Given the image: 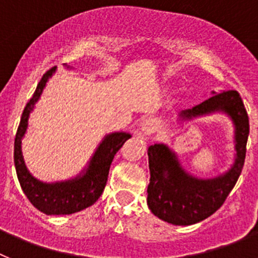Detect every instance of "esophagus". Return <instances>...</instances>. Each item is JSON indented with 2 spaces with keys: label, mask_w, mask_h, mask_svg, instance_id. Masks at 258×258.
Segmentation results:
<instances>
[{
  "label": "esophagus",
  "mask_w": 258,
  "mask_h": 258,
  "mask_svg": "<svg viewBox=\"0 0 258 258\" xmlns=\"http://www.w3.org/2000/svg\"><path fill=\"white\" fill-rule=\"evenodd\" d=\"M157 131V122L155 120H145L141 122L140 126V136L141 137H150Z\"/></svg>",
  "instance_id": "34e87169"
}]
</instances>
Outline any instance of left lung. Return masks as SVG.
I'll use <instances>...</instances> for the list:
<instances>
[{"mask_svg": "<svg viewBox=\"0 0 258 258\" xmlns=\"http://www.w3.org/2000/svg\"><path fill=\"white\" fill-rule=\"evenodd\" d=\"M211 94L198 106L177 113V121L183 125L207 116H226L234 127V159L227 170L202 178L191 174L182 165L178 154L165 143H155L147 150V206L156 217L177 226L198 223L217 211L235 186L244 165L249 121L240 95L235 90Z\"/></svg>", "mask_w": 258, "mask_h": 258, "instance_id": "1", "label": "left lung"}]
</instances>
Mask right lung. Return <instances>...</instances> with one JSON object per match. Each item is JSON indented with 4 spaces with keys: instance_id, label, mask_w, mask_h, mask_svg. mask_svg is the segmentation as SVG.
<instances>
[{
    "instance_id": "right-lung-1",
    "label": "right lung",
    "mask_w": 258,
    "mask_h": 258,
    "mask_svg": "<svg viewBox=\"0 0 258 258\" xmlns=\"http://www.w3.org/2000/svg\"><path fill=\"white\" fill-rule=\"evenodd\" d=\"M64 67L67 70H74V67L67 64ZM55 72V68L47 71L38 83L35 94L23 111L14 145V164L20 187L33 207L47 216L72 214L93 206L103 192L113 156L132 137L127 132H112L106 134L98 143L86 165L71 178L54 182H45L36 178L26 165L22 142L28 129L29 116L40 101L47 81Z\"/></svg>"
}]
</instances>
